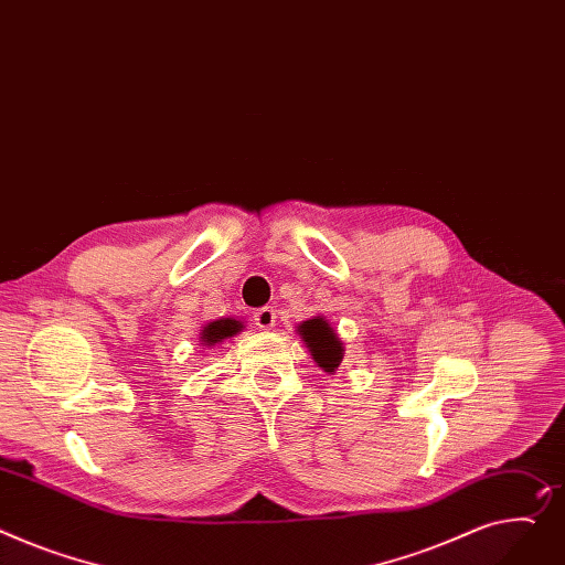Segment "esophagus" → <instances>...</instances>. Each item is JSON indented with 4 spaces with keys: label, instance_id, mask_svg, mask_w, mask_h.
Returning a JSON list of instances; mask_svg holds the SVG:
<instances>
[{
    "label": "esophagus",
    "instance_id": "obj_1",
    "mask_svg": "<svg viewBox=\"0 0 565 565\" xmlns=\"http://www.w3.org/2000/svg\"><path fill=\"white\" fill-rule=\"evenodd\" d=\"M252 320L258 329H273L277 322V311H275V307H260L254 311Z\"/></svg>",
    "mask_w": 565,
    "mask_h": 565
}]
</instances>
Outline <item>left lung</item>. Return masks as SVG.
Masks as SVG:
<instances>
[{
    "instance_id": "left-lung-1",
    "label": "left lung",
    "mask_w": 565,
    "mask_h": 565,
    "mask_svg": "<svg viewBox=\"0 0 565 565\" xmlns=\"http://www.w3.org/2000/svg\"><path fill=\"white\" fill-rule=\"evenodd\" d=\"M297 331H299V335H302V341L309 348L313 361L324 372H333L338 365H341L343 352H345L343 343L324 318H320V316L311 318V320L299 324Z\"/></svg>"
}]
</instances>
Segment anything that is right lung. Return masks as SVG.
<instances>
[{
	"mask_svg": "<svg viewBox=\"0 0 565 565\" xmlns=\"http://www.w3.org/2000/svg\"><path fill=\"white\" fill-rule=\"evenodd\" d=\"M243 329V322L238 320H232V318H224V320H215V322H209L204 329H202V343L204 345H215L220 341H224V338H232L234 333H238Z\"/></svg>",
	"mask_w": 565,
	"mask_h": 565,
	"instance_id": "add662e5",
	"label": "right lung"
}]
</instances>
